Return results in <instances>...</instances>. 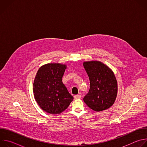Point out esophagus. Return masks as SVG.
Instances as JSON below:
<instances>
[{"label": "esophagus", "mask_w": 147, "mask_h": 147, "mask_svg": "<svg viewBox=\"0 0 147 147\" xmlns=\"http://www.w3.org/2000/svg\"><path fill=\"white\" fill-rule=\"evenodd\" d=\"M74 97L75 99H80L81 96V95H76Z\"/></svg>", "instance_id": "esophagus-1"}]
</instances>
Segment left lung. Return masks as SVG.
I'll use <instances>...</instances> for the list:
<instances>
[{"instance_id": "left-lung-1", "label": "left lung", "mask_w": 147, "mask_h": 147, "mask_svg": "<svg viewBox=\"0 0 147 147\" xmlns=\"http://www.w3.org/2000/svg\"><path fill=\"white\" fill-rule=\"evenodd\" d=\"M90 79V88L83 100L96 112L111 108L117 94V82L112 70L103 63L91 60L83 62Z\"/></svg>"}]
</instances>
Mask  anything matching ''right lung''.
<instances>
[{
    "label": "right lung",
    "mask_w": 147,
    "mask_h": 147,
    "mask_svg": "<svg viewBox=\"0 0 147 147\" xmlns=\"http://www.w3.org/2000/svg\"><path fill=\"white\" fill-rule=\"evenodd\" d=\"M67 66L57 63L40 67L33 84L35 99L44 111L52 115L65 111L73 100L62 82Z\"/></svg>",
    "instance_id": "obj_1"
}]
</instances>
